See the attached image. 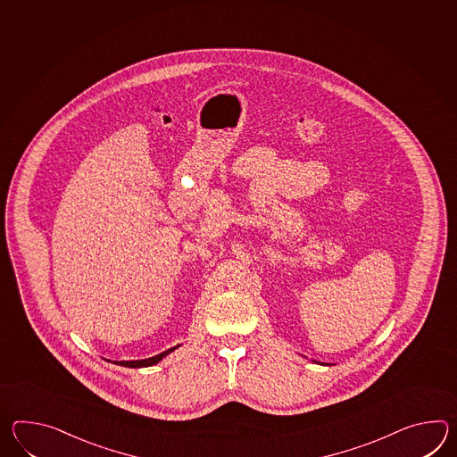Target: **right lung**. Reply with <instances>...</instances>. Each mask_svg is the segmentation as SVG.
<instances>
[{"instance_id":"right-lung-1","label":"right lung","mask_w":457,"mask_h":457,"mask_svg":"<svg viewBox=\"0 0 457 457\" xmlns=\"http://www.w3.org/2000/svg\"><path fill=\"white\" fill-rule=\"evenodd\" d=\"M179 345H175V347H170V349H167V351H163L161 354L154 355V357H149V359H142V361H114V364L124 365V367H134V369H137V367H149V365L157 364L159 361H162L163 357L167 354H170L173 349H177Z\"/></svg>"}]
</instances>
